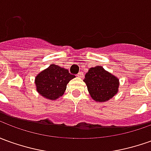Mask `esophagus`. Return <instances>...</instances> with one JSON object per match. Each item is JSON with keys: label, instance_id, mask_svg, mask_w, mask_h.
<instances>
[{"label": "esophagus", "instance_id": "esophagus-1", "mask_svg": "<svg viewBox=\"0 0 151 151\" xmlns=\"http://www.w3.org/2000/svg\"><path fill=\"white\" fill-rule=\"evenodd\" d=\"M78 76H79V77L82 78L83 76H84V73H83V72H81H81H79V73H78Z\"/></svg>", "mask_w": 151, "mask_h": 151}]
</instances>
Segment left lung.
Here are the masks:
<instances>
[{
	"instance_id": "left-lung-1",
	"label": "left lung",
	"mask_w": 151,
	"mask_h": 151,
	"mask_svg": "<svg viewBox=\"0 0 151 151\" xmlns=\"http://www.w3.org/2000/svg\"><path fill=\"white\" fill-rule=\"evenodd\" d=\"M84 82L91 98L99 103L108 101L118 92L119 79L100 65L89 68Z\"/></svg>"
}]
</instances>
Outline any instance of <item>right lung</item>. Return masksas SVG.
Returning <instances> with one entry per match:
<instances>
[{
  "label": "right lung",
  "mask_w": 151,
  "mask_h": 151,
  "mask_svg": "<svg viewBox=\"0 0 151 151\" xmlns=\"http://www.w3.org/2000/svg\"><path fill=\"white\" fill-rule=\"evenodd\" d=\"M75 77L67 69L52 64L36 76V90L47 99L56 100L63 95L67 84Z\"/></svg>",
  "instance_id": "right-lung-1"
}]
</instances>
